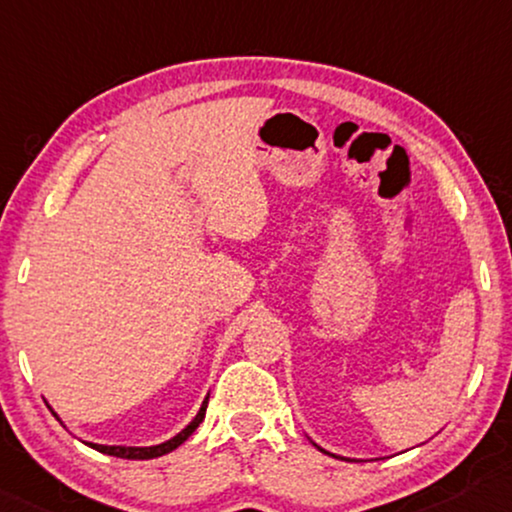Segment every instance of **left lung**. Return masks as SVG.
<instances>
[{
  "instance_id": "1",
  "label": "left lung",
  "mask_w": 512,
  "mask_h": 512,
  "mask_svg": "<svg viewBox=\"0 0 512 512\" xmlns=\"http://www.w3.org/2000/svg\"><path fill=\"white\" fill-rule=\"evenodd\" d=\"M318 448H320V445H318ZM322 450V448H320ZM322 452H325V455H331V452H327V450H322Z\"/></svg>"
}]
</instances>
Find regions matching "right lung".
I'll use <instances>...</instances> for the list:
<instances>
[{
  "mask_svg": "<svg viewBox=\"0 0 512 512\" xmlns=\"http://www.w3.org/2000/svg\"><path fill=\"white\" fill-rule=\"evenodd\" d=\"M206 406H208V397L204 399V403H201L199 413L194 415V420L187 424V427L181 431V434H176L174 438H169V441H164L160 445H150V448H127V445H99V443H88V445H90V448L99 450V452H104V455H113V457H122V459H153V457H162V455H167V452L176 450L178 445H183L187 438L194 434V429L199 427L201 420H204Z\"/></svg>",
  "mask_w": 512,
  "mask_h": 512,
  "instance_id": "right-lung-1",
  "label": "right lung"
}]
</instances>
